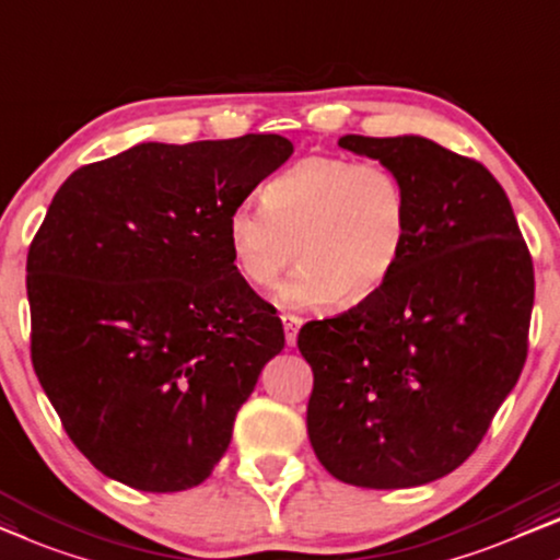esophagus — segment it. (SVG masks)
<instances>
[{
  "mask_svg": "<svg viewBox=\"0 0 560 560\" xmlns=\"http://www.w3.org/2000/svg\"><path fill=\"white\" fill-rule=\"evenodd\" d=\"M280 320H282V328H285L288 346H295V338H298L300 326H303V318H300V315H293V313H282Z\"/></svg>",
  "mask_w": 560,
  "mask_h": 560,
  "instance_id": "34e87169",
  "label": "esophagus"
}]
</instances>
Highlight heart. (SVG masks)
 I'll list each match as a JSON object with an SVG mask.
<instances>
[{
	"instance_id": "heart-1",
	"label": "heart",
	"mask_w": 560,
	"mask_h": 560,
	"mask_svg": "<svg viewBox=\"0 0 560 560\" xmlns=\"http://www.w3.org/2000/svg\"><path fill=\"white\" fill-rule=\"evenodd\" d=\"M409 237V194L392 168L334 153H311L265 184L262 205L234 207L226 242L242 278L255 288L278 282L285 305L318 307L340 295L359 305L399 267Z\"/></svg>"
}]
</instances>
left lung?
Wrapping results in <instances>:
<instances>
[{
  "label": "left lung",
  "mask_w": 560,
  "mask_h": 560,
  "mask_svg": "<svg viewBox=\"0 0 560 560\" xmlns=\"http://www.w3.org/2000/svg\"><path fill=\"white\" fill-rule=\"evenodd\" d=\"M409 194V237L384 290L300 328L313 369L307 436L340 482L417 488L465 462L528 359L533 260L480 161L421 136L348 133Z\"/></svg>",
  "instance_id": "left-lung-1"
}]
</instances>
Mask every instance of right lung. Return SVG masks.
<instances>
[{"label": "right lung", "mask_w": 560, "mask_h": 560, "mask_svg": "<svg viewBox=\"0 0 560 560\" xmlns=\"http://www.w3.org/2000/svg\"><path fill=\"white\" fill-rule=\"evenodd\" d=\"M290 153L278 133L139 143L55 194L27 253L32 366L105 477L189 490L230 447L285 334L234 265L226 220Z\"/></svg>", "instance_id": "add662e5"}]
</instances>
